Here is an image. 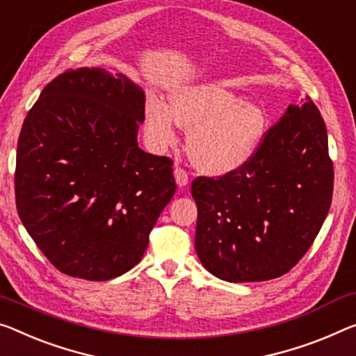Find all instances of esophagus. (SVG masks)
Masks as SVG:
<instances>
[{
	"instance_id": "obj_1",
	"label": "esophagus",
	"mask_w": 356,
	"mask_h": 356,
	"mask_svg": "<svg viewBox=\"0 0 356 356\" xmlns=\"http://www.w3.org/2000/svg\"><path fill=\"white\" fill-rule=\"evenodd\" d=\"M173 175H175V181H177L179 188H184V186H188L189 177H188V173H186V170H183L181 167H175Z\"/></svg>"
}]
</instances>
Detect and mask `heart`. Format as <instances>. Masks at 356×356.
<instances>
[{"label":"heart","instance_id":"1","mask_svg":"<svg viewBox=\"0 0 356 356\" xmlns=\"http://www.w3.org/2000/svg\"><path fill=\"white\" fill-rule=\"evenodd\" d=\"M177 124L191 129L188 151L194 165L221 177L247 165L256 154L267 116L261 106L243 102L226 87L205 83L179 87L170 95V105L159 98L146 105V132L154 146H170Z\"/></svg>","mask_w":356,"mask_h":356}]
</instances>
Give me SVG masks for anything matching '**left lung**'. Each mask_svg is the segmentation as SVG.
<instances>
[{"mask_svg":"<svg viewBox=\"0 0 356 356\" xmlns=\"http://www.w3.org/2000/svg\"><path fill=\"white\" fill-rule=\"evenodd\" d=\"M332 184L326 125L305 97L288 106L247 165L218 179H194L200 262L232 283L283 275L318 235Z\"/></svg>","mask_w":356,"mask_h":356,"instance_id":"1","label":"left lung"}]
</instances>
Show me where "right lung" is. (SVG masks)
Instances as JSON below:
<instances>
[{
  "mask_svg": "<svg viewBox=\"0 0 356 356\" xmlns=\"http://www.w3.org/2000/svg\"><path fill=\"white\" fill-rule=\"evenodd\" d=\"M145 90L105 68L42 89L15 162L20 221L60 272L103 282L138 264L177 189L173 162L138 147Z\"/></svg>",
  "mask_w": 356,
  "mask_h": 356,
  "instance_id": "add662e5",
  "label": "right lung"
}]
</instances>
